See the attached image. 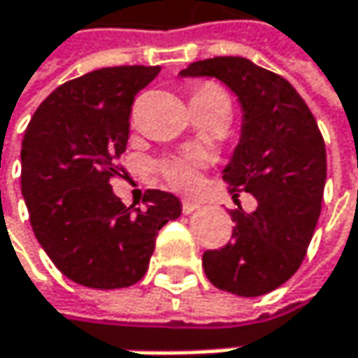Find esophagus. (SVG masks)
Listing matches in <instances>:
<instances>
[{
    "label": "esophagus",
    "mask_w": 358,
    "mask_h": 358,
    "mask_svg": "<svg viewBox=\"0 0 358 358\" xmlns=\"http://www.w3.org/2000/svg\"><path fill=\"white\" fill-rule=\"evenodd\" d=\"M197 207H199V203H197V201H191V199H183V201H181V211H183L185 215L193 213Z\"/></svg>",
    "instance_id": "34e87169"
}]
</instances>
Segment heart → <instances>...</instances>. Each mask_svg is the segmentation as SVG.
<instances>
[{
  "label": "heart",
  "mask_w": 358,
  "mask_h": 358,
  "mask_svg": "<svg viewBox=\"0 0 358 358\" xmlns=\"http://www.w3.org/2000/svg\"><path fill=\"white\" fill-rule=\"evenodd\" d=\"M191 100H224L229 104V99L222 86L213 82H203L193 88ZM207 159L201 152H189L179 157H167L157 163V173L169 187L177 191H193L201 181V169L206 167Z\"/></svg>",
  "instance_id": "obj_1"
}]
</instances>
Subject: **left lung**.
Listing matches in <instances>:
<instances>
[{
    "mask_svg": "<svg viewBox=\"0 0 358 358\" xmlns=\"http://www.w3.org/2000/svg\"><path fill=\"white\" fill-rule=\"evenodd\" d=\"M181 76H215L241 102L243 127L224 181L258 209L229 211L231 241L203 254L209 282L238 296H262L294 276L318 224L327 149L308 104L280 74L238 56L189 64Z\"/></svg>",
    "mask_w": 358,
    "mask_h": 358,
    "instance_id": "1",
    "label": "left lung"
}]
</instances>
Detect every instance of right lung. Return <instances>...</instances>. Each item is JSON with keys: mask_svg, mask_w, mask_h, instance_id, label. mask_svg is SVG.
<instances>
[{"mask_svg": "<svg viewBox=\"0 0 358 358\" xmlns=\"http://www.w3.org/2000/svg\"><path fill=\"white\" fill-rule=\"evenodd\" d=\"M159 66H113L58 86L22 141V193L44 252L76 284L115 290L145 276L163 225L181 215L175 195L147 189L124 206L110 179L122 169L134 96Z\"/></svg>", "mask_w": 358, "mask_h": 358, "instance_id": "right-lung-1", "label": "right lung"}]
</instances>
